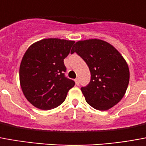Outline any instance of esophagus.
Here are the masks:
<instances>
[{"label":"esophagus","mask_w":146,"mask_h":146,"mask_svg":"<svg viewBox=\"0 0 146 146\" xmlns=\"http://www.w3.org/2000/svg\"><path fill=\"white\" fill-rule=\"evenodd\" d=\"M75 83H76V85H79V84H80V81H79V79L78 78L75 79Z\"/></svg>","instance_id":"34e87169"}]
</instances>
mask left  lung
I'll list each match as a JSON object with an SVG mask.
<instances>
[{
    "label": "left lung",
    "mask_w": 146,
    "mask_h": 146,
    "mask_svg": "<svg viewBox=\"0 0 146 146\" xmlns=\"http://www.w3.org/2000/svg\"><path fill=\"white\" fill-rule=\"evenodd\" d=\"M76 52L86 62L90 81L81 91L88 104L107 111L124 97L129 83L128 64L114 46L100 39L79 41L71 53Z\"/></svg>",
    "instance_id": "1"
}]
</instances>
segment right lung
<instances>
[{
    "mask_svg": "<svg viewBox=\"0 0 146 146\" xmlns=\"http://www.w3.org/2000/svg\"><path fill=\"white\" fill-rule=\"evenodd\" d=\"M74 41L45 38L30 46L21 59L19 79L25 97L33 106L50 110L59 106L75 82L65 76L63 59Z\"/></svg>",
    "mask_w": 146,
    "mask_h": 146,
    "instance_id": "obj_1",
    "label": "right lung"
}]
</instances>
